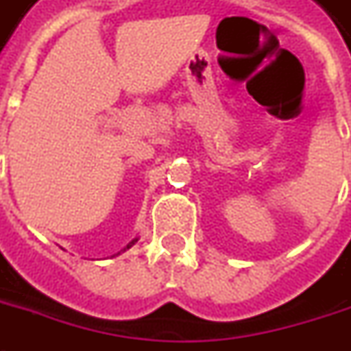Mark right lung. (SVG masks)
Masks as SVG:
<instances>
[{
	"mask_svg": "<svg viewBox=\"0 0 351 351\" xmlns=\"http://www.w3.org/2000/svg\"><path fill=\"white\" fill-rule=\"evenodd\" d=\"M136 241H138V239H133V241H131V243L127 245V247H123V249H121V251H117L116 254H114V256H117V254H121V252H125V251H127V249H131V247H133V245L136 243Z\"/></svg>",
	"mask_w": 351,
	"mask_h": 351,
	"instance_id": "right-lung-1",
	"label": "right lung"
}]
</instances>
